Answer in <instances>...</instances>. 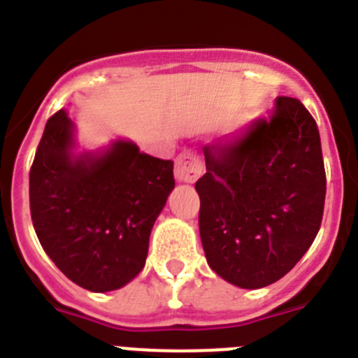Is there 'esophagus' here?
Listing matches in <instances>:
<instances>
[{"label":"esophagus","instance_id":"1","mask_svg":"<svg viewBox=\"0 0 358 358\" xmlns=\"http://www.w3.org/2000/svg\"><path fill=\"white\" fill-rule=\"evenodd\" d=\"M202 173V161L195 152H181L176 159V179L179 182H195Z\"/></svg>","mask_w":358,"mask_h":358}]
</instances>
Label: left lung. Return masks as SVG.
Masks as SVG:
<instances>
[{
	"label": "left lung",
	"instance_id": "8db88e82",
	"mask_svg": "<svg viewBox=\"0 0 358 358\" xmlns=\"http://www.w3.org/2000/svg\"><path fill=\"white\" fill-rule=\"evenodd\" d=\"M202 150L195 189L208 265L240 289L271 285L321 227L327 173L315 120L297 98L278 96L268 118Z\"/></svg>",
	"mask_w": 358,
	"mask_h": 358
}]
</instances>
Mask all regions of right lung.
I'll return each mask as SVG.
<instances>
[{"label":"right lung","mask_w":358,"mask_h":358,"mask_svg":"<svg viewBox=\"0 0 358 358\" xmlns=\"http://www.w3.org/2000/svg\"><path fill=\"white\" fill-rule=\"evenodd\" d=\"M64 109L44 127L30 169V213L53 264L82 289L109 292L145 267L148 238L176 186L173 163L116 141L73 156Z\"/></svg>","instance_id":"add662e5"}]
</instances>
